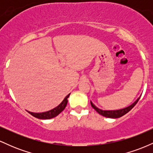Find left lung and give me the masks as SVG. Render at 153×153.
Instances as JSON below:
<instances>
[{
  "mask_svg": "<svg viewBox=\"0 0 153 153\" xmlns=\"http://www.w3.org/2000/svg\"><path fill=\"white\" fill-rule=\"evenodd\" d=\"M140 98H138L137 99V101H135L132 103V104L130 105L129 106L127 107V108H122V109H119V110H116V111H103V110H101L100 109V108H97L95 105L91 101V106L93 107V108H94L95 110L96 111L98 112V113L99 114L103 116V117H107V118H112V119H117V118H119V117H122V116H124V114H126L128 113V112L130 111L131 108L134 107L135 105L137 104V103L138 102L139 99H140Z\"/></svg>",
  "mask_w": 153,
  "mask_h": 153,
  "instance_id": "left-lung-1",
  "label": "left lung"
}]
</instances>
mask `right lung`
<instances>
[{
    "instance_id": "right-lung-1",
    "label": "right lung",
    "mask_w": 153,
    "mask_h": 153,
    "mask_svg": "<svg viewBox=\"0 0 153 153\" xmlns=\"http://www.w3.org/2000/svg\"><path fill=\"white\" fill-rule=\"evenodd\" d=\"M70 94H68V96L65 98L64 100L61 102L59 106L53 108V109L48 111L46 112H42V113H33V112L28 111L31 115H32L33 117H36V118L40 119H50L54 117H57V115L59 114L67 106V103H68V99L70 96Z\"/></svg>"
}]
</instances>
